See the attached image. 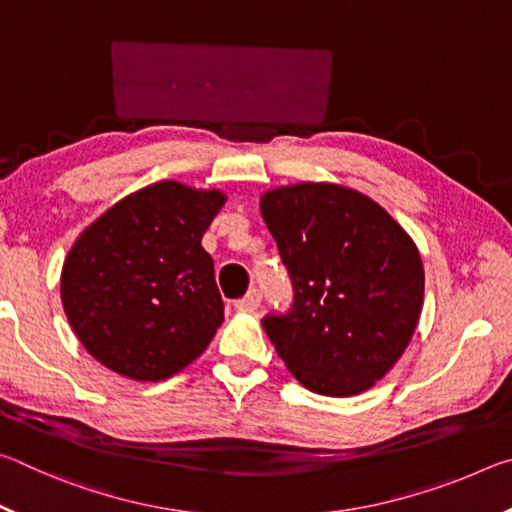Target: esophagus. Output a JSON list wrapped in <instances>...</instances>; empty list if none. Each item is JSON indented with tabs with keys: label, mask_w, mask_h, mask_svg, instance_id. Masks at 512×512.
Instances as JSON below:
<instances>
[{
	"label": "esophagus",
	"mask_w": 512,
	"mask_h": 512,
	"mask_svg": "<svg viewBox=\"0 0 512 512\" xmlns=\"http://www.w3.org/2000/svg\"><path fill=\"white\" fill-rule=\"evenodd\" d=\"M259 305H262V291L259 289H250L244 298L235 302L237 309H246V311H255Z\"/></svg>",
	"instance_id": "34e87169"
}]
</instances>
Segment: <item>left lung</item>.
<instances>
[{
	"label": "left lung",
	"mask_w": 512,
	"mask_h": 512,
	"mask_svg": "<svg viewBox=\"0 0 512 512\" xmlns=\"http://www.w3.org/2000/svg\"><path fill=\"white\" fill-rule=\"evenodd\" d=\"M259 207L293 284L287 314L262 320L268 339L309 391H368L418 327L424 268L413 239L372 198L332 183L271 189Z\"/></svg>",
	"instance_id": "left-lung-1"
}]
</instances>
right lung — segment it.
Returning <instances> with one entry per match:
<instances>
[{"mask_svg": "<svg viewBox=\"0 0 512 512\" xmlns=\"http://www.w3.org/2000/svg\"><path fill=\"white\" fill-rule=\"evenodd\" d=\"M225 196L162 180L121 198L81 232L60 298L83 348L117 375L160 381L189 366L223 323L201 246Z\"/></svg>", "mask_w": 512, "mask_h": 512, "instance_id": "1", "label": "right lung"}]
</instances>
